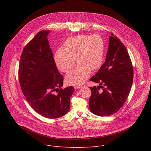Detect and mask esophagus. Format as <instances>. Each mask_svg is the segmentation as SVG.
Masks as SVG:
<instances>
[{"instance_id":"esophagus-1","label":"esophagus","mask_w":151,"mask_h":151,"mask_svg":"<svg viewBox=\"0 0 151 151\" xmlns=\"http://www.w3.org/2000/svg\"><path fill=\"white\" fill-rule=\"evenodd\" d=\"M80 87H81V86H74V88L76 89H78Z\"/></svg>"}]
</instances>
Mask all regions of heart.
<instances>
[{"mask_svg": "<svg viewBox=\"0 0 151 151\" xmlns=\"http://www.w3.org/2000/svg\"><path fill=\"white\" fill-rule=\"evenodd\" d=\"M65 49H59L55 55V61L62 71L68 72L77 61L78 63L66 76L70 85L84 83L89 77L91 70L98 69L102 65L105 52V43L98 34L91 36L80 35L68 38Z\"/></svg>", "mask_w": 151, "mask_h": 151, "instance_id": "b5f03b06", "label": "heart"}]
</instances>
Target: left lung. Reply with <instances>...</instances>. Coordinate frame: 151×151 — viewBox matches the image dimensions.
Wrapping results in <instances>:
<instances>
[{
	"label": "left lung",
	"instance_id": "obj_1",
	"mask_svg": "<svg viewBox=\"0 0 151 151\" xmlns=\"http://www.w3.org/2000/svg\"><path fill=\"white\" fill-rule=\"evenodd\" d=\"M99 86L89 87L90 111L99 116L116 113L125 103L133 81V68L129 53L119 39L110 34L106 60L90 78ZM103 88V91L99 90Z\"/></svg>",
	"mask_w": 151,
	"mask_h": 151
}]
</instances>
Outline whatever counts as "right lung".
<instances>
[{
	"label": "right lung",
	"mask_w": 151,
	"mask_h": 151,
	"mask_svg": "<svg viewBox=\"0 0 151 151\" xmlns=\"http://www.w3.org/2000/svg\"><path fill=\"white\" fill-rule=\"evenodd\" d=\"M49 30L40 31L24 47L19 77L22 93L31 108L46 118L56 119L69 111L74 89L73 86L62 88L63 77L49 47ZM54 91L58 93L54 94Z\"/></svg>",
	"instance_id": "right-lung-1"
}]
</instances>
